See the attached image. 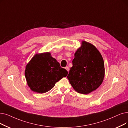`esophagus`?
I'll return each instance as SVG.
<instances>
[{"instance_id": "1", "label": "esophagus", "mask_w": 128, "mask_h": 128, "mask_svg": "<svg viewBox=\"0 0 128 128\" xmlns=\"http://www.w3.org/2000/svg\"><path fill=\"white\" fill-rule=\"evenodd\" d=\"M65 69L68 72V71H69V70H70V68H69L68 66H66V67H65Z\"/></svg>"}]
</instances>
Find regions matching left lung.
I'll use <instances>...</instances> for the list:
<instances>
[{"mask_svg":"<svg viewBox=\"0 0 128 128\" xmlns=\"http://www.w3.org/2000/svg\"><path fill=\"white\" fill-rule=\"evenodd\" d=\"M74 55L73 66L67 77L77 92L87 95L95 90L103 82L104 60L97 48L85 41Z\"/></svg>","mask_w":128,"mask_h":128,"instance_id":"left-lung-1","label":"left lung"}]
</instances>
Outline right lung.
<instances>
[{"label": "right lung", "instance_id": "right-lung-1", "mask_svg": "<svg viewBox=\"0 0 128 128\" xmlns=\"http://www.w3.org/2000/svg\"><path fill=\"white\" fill-rule=\"evenodd\" d=\"M25 77L31 90L38 93L46 92L55 83L68 75V72L60 66L49 52L36 54L27 64Z\"/></svg>", "mask_w": 128, "mask_h": 128}]
</instances>
